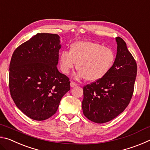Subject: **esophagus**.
Wrapping results in <instances>:
<instances>
[{
	"mask_svg": "<svg viewBox=\"0 0 150 150\" xmlns=\"http://www.w3.org/2000/svg\"><path fill=\"white\" fill-rule=\"evenodd\" d=\"M70 85H71V87H74L75 86L77 85V83H76L74 81H71V83H70Z\"/></svg>",
	"mask_w": 150,
	"mask_h": 150,
	"instance_id": "34e87169",
	"label": "esophagus"
}]
</instances>
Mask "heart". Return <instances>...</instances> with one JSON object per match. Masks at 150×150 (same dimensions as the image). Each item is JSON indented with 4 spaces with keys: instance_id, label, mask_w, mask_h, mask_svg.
Instances as JSON below:
<instances>
[{
    "instance_id": "obj_1",
    "label": "heart",
    "mask_w": 150,
    "mask_h": 150,
    "mask_svg": "<svg viewBox=\"0 0 150 150\" xmlns=\"http://www.w3.org/2000/svg\"><path fill=\"white\" fill-rule=\"evenodd\" d=\"M115 60V53L110 47L95 42H77L71 45L69 52H62L60 67L63 73H68L77 64V77L96 81L110 71Z\"/></svg>"
}]
</instances>
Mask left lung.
<instances>
[{"instance_id":"8db88e82","label":"left lung","mask_w":150,"mask_h":150,"mask_svg":"<svg viewBox=\"0 0 150 150\" xmlns=\"http://www.w3.org/2000/svg\"><path fill=\"white\" fill-rule=\"evenodd\" d=\"M117 54L110 71L100 79L83 87L84 115L95 123L112 120L125 110L132 97L137 64L126 42L116 37Z\"/></svg>"}]
</instances>
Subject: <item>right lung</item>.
<instances>
[{"instance_id": "obj_1", "label": "right lung", "mask_w": 150, "mask_h": 150, "mask_svg": "<svg viewBox=\"0 0 150 150\" xmlns=\"http://www.w3.org/2000/svg\"><path fill=\"white\" fill-rule=\"evenodd\" d=\"M60 48L57 34L38 33L19 45L12 55L11 97L33 120H44L54 115L62 98L70 90L69 77L57 68Z\"/></svg>"}]
</instances>
